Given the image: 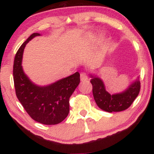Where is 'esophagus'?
<instances>
[{
	"label": "esophagus",
	"mask_w": 154,
	"mask_h": 154,
	"mask_svg": "<svg viewBox=\"0 0 154 154\" xmlns=\"http://www.w3.org/2000/svg\"><path fill=\"white\" fill-rule=\"evenodd\" d=\"M80 79L82 82H85V81L88 80V74L85 72H82L80 74Z\"/></svg>",
	"instance_id": "obj_1"
}]
</instances>
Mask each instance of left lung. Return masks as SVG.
<instances>
[{
    "label": "left lung",
    "instance_id": "left-lung-1",
    "mask_svg": "<svg viewBox=\"0 0 154 154\" xmlns=\"http://www.w3.org/2000/svg\"><path fill=\"white\" fill-rule=\"evenodd\" d=\"M93 85V94L95 103L102 110L107 112H117L126 110L137 98L140 89L139 77L125 91L115 94H110L106 90L105 85L98 76L90 75Z\"/></svg>",
    "mask_w": 154,
    "mask_h": 154
}]
</instances>
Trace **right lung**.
Here are the masks:
<instances>
[{
    "label": "right lung",
    "mask_w": 154,
    "mask_h": 154,
    "mask_svg": "<svg viewBox=\"0 0 154 154\" xmlns=\"http://www.w3.org/2000/svg\"><path fill=\"white\" fill-rule=\"evenodd\" d=\"M40 35L32 34L16 54L13 69L16 95L32 119L43 125H57L68 116L69 98L80 82V75L77 72L45 86L32 82L23 70V52L29 41Z\"/></svg>",
    "instance_id": "1"
}]
</instances>
